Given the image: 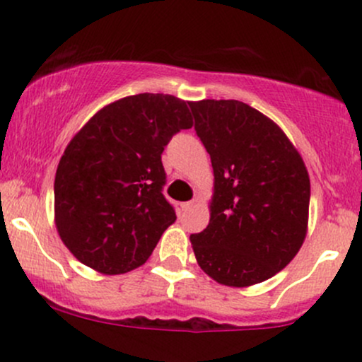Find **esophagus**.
<instances>
[{"instance_id": "1", "label": "esophagus", "mask_w": 362, "mask_h": 362, "mask_svg": "<svg viewBox=\"0 0 362 362\" xmlns=\"http://www.w3.org/2000/svg\"><path fill=\"white\" fill-rule=\"evenodd\" d=\"M192 206H194V202H182L180 209H182V211H189Z\"/></svg>"}]
</instances>
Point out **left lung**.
<instances>
[{
	"label": "left lung",
	"instance_id": "8db88e82",
	"mask_svg": "<svg viewBox=\"0 0 362 362\" xmlns=\"http://www.w3.org/2000/svg\"><path fill=\"white\" fill-rule=\"evenodd\" d=\"M214 172L211 219L190 235L197 264L233 288L276 276L301 248L310 177L271 119L238 100L189 102Z\"/></svg>",
	"mask_w": 362,
	"mask_h": 362
}]
</instances>
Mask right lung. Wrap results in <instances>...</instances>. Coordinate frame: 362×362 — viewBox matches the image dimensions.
I'll use <instances>...</instances> for the list:
<instances>
[{"label": "right lung", "instance_id": "add662e5", "mask_svg": "<svg viewBox=\"0 0 362 362\" xmlns=\"http://www.w3.org/2000/svg\"><path fill=\"white\" fill-rule=\"evenodd\" d=\"M192 127L187 102L139 93L103 107L69 141L54 180L62 243L102 274L139 267L177 214L165 199L161 153Z\"/></svg>", "mask_w": 362, "mask_h": 362}]
</instances>
